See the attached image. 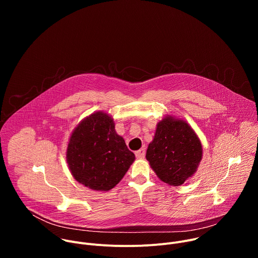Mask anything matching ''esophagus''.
Wrapping results in <instances>:
<instances>
[{
  "mask_svg": "<svg viewBox=\"0 0 258 258\" xmlns=\"http://www.w3.org/2000/svg\"><path fill=\"white\" fill-rule=\"evenodd\" d=\"M145 152H146V151H145V148H142V149L136 151V152H135L136 157H137L138 159H143V158L145 157Z\"/></svg>",
  "mask_w": 258,
  "mask_h": 258,
  "instance_id": "obj_1",
  "label": "esophagus"
}]
</instances>
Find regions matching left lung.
Listing matches in <instances>:
<instances>
[{
  "label": "left lung",
  "mask_w": 258,
  "mask_h": 258,
  "mask_svg": "<svg viewBox=\"0 0 258 258\" xmlns=\"http://www.w3.org/2000/svg\"><path fill=\"white\" fill-rule=\"evenodd\" d=\"M202 144L192 126L183 119L166 115L156 125L146 159L156 175L170 186H180L200 164Z\"/></svg>",
  "instance_id": "obj_1"
}]
</instances>
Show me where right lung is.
Wrapping results in <instances>:
<instances>
[{"mask_svg":"<svg viewBox=\"0 0 258 258\" xmlns=\"http://www.w3.org/2000/svg\"><path fill=\"white\" fill-rule=\"evenodd\" d=\"M135 154L117 135L108 113L85 117L71 133L66 150L69 170L80 183L94 191H109L124 176Z\"/></svg>","mask_w":258,"mask_h":258,"instance_id":"add662e5","label":"right lung"}]
</instances>
